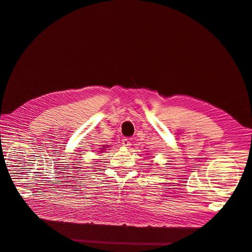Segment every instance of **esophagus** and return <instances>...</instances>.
Instances as JSON below:
<instances>
[{
	"label": "esophagus",
	"mask_w": 252,
	"mask_h": 252,
	"mask_svg": "<svg viewBox=\"0 0 252 252\" xmlns=\"http://www.w3.org/2000/svg\"><path fill=\"white\" fill-rule=\"evenodd\" d=\"M130 145H131V143H130V141L128 139H124L123 140V146L125 148H129Z\"/></svg>",
	"instance_id": "34e87169"
}]
</instances>
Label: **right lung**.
Segmentation results:
<instances>
[{"instance_id":"obj_1","label":"right lung","mask_w":252,"mask_h":252,"mask_svg":"<svg viewBox=\"0 0 252 252\" xmlns=\"http://www.w3.org/2000/svg\"><path fill=\"white\" fill-rule=\"evenodd\" d=\"M109 148V145H104V146H101V148H100V152H104V150H107Z\"/></svg>"}]
</instances>
